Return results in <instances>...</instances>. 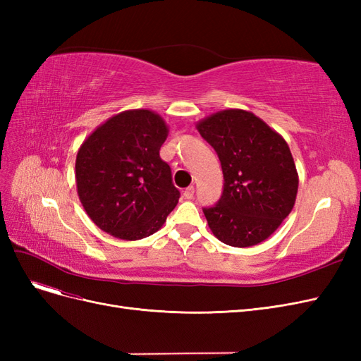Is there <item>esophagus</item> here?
Returning <instances> with one entry per match:
<instances>
[{"instance_id": "obj_1", "label": "esophagus", "mask_w": 361, "mask_h": 361, "mask_svg": "<svg viewBox=\"0 0 361 361\" xmlns=\"http://www.w3.org/2000/svg\"><path fill=\"white\" fill-rule=\"evenodd\" d=\"M183 197L187 199V200H191L194 197V187H192V185L183 191Z\"/></svg>"}]
</instances>
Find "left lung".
<instances>
[{"instance_id": "obj_1", "label": "left lung", "mask_w": 361, "mask_h": 361, "mask_svg": "<svg viewBox=\"0 0 361 361\" xmlns=\"http://www.w3.org/2000/svg\"><path fill=\"white\" fill-rule=\"evenodd\" d=\"M195 128L215 149L224 174L220 202L203 209L211 232L238 248L264 243L290 214L298 192L286 140L238 108L207 116Z\"/></svg>"}]
</instances>
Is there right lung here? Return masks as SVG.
<instances>
[{"instance_id":"1","label":"right lung","mask_w":361,"mask_h":361,"mask_svg":"<svg viewBox=\"0 0 361 361\" xmlns=\"http://www.w3.org/2000/svg\"><path fill=\"white\" fill-rule=\"evenodd\" d=\"M167 135L166 120L141 108L110 117L82 141L75 162L76 191L101 231L138 241L166 223L180 195L159 157Z\"/></svg>"}]
</instances>
